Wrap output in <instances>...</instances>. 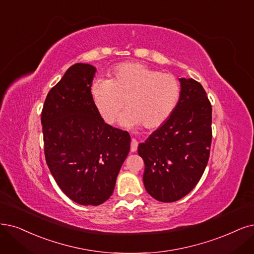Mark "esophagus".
<instances>
[{"label":"esophagus","instance_id":"34e87169","mask_svg":"<svg viewBox=\"0 0 254 254\" xmlns=\"http://www.w3.org/2000/svg\"><path fill=\"white\" fill-rule=\"evenodd\" d=\"M137 147H138V142L136 139H132V141H130V152L134 153L137 151Z\"/></svg>","mask_w":254,"mask_h":254}]
</instances>
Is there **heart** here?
Segmentation results:
<instances>
[{
  "label": "heart",
  "mask_w": 254,
  "mask_h": 254,
  "mask_svg": "<svg viewBox=\"0 0 254 254\" xmlns=\"http://www.w3.org/2000/svg\"><path fill=\"white\" fill-rule=\"evenodd\" d=\"M181 92V83L175 75L139 63H124L113 69L108 80L93 83L91 96L106 124H114L127 102L128 112L121 118L122 125L155 129L173 115Z\"/></svg>",
  "instance_id": "b5f03b06"
}]
</instances>
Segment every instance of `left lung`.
Segmentation results:
<instances>
[{
	"label": "left lung",
	"instance_id": "obj_1",
	"mask_svg": "<svg viewBox=\"0 0 254 254\" xmlns=\"http://www.w3.org/2000/svg\"><path fill=\"white\" fill-rule=\"evenodd\" d=\"M179 103L138 154L144 161L146 191L160 202H175L198 184L207 165L212 139L211 103L202 84L180 78Z\"/></svg>",
	"mask_w": 254,
	"mask_h": 254
}]
</instances>
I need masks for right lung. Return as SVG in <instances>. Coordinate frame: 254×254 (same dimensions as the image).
Masks as SVG:
<instances>
[{"label":"right lung","instance_id":"right-lung-1","mask_svg":"<svg viewBox=\"0 0 254 254\" xmlns=\"http://www.w3.org/2000/svg\"><path fill=\"white\" fill-rule=\"evenodd\" d=\"M95 71L89 64L71 65L49 91L41 115L45 158L55 182L87 206L112 195L130 143L127 130L106 124L94 106Z\"/></svg>","mask_w":254,"mask_h":254}]
</instances>
